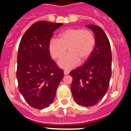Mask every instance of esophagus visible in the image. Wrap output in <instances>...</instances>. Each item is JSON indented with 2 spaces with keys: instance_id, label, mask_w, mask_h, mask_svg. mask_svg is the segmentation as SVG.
Here are the masks:
<instances>
[{
  "instance_id": "34e87169",
  "label": "esophagus",
  "mask_w": 131,
  "mask_h": 131,
  "mask_svg": "<svg viewBox=\"0 0 131 131\" xmlns=\"http://www.w3.org/2000/svg\"><path fill=\"white\" fill-rule=\"evenodd\" d=\"M69 72H70V71H69V70H64V71H63L64 75H68V74L69 73Z\"/></svg>"
}]
</instances>
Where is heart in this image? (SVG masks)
<instances>
[{
    "mask_svg": "<svg viewBox=\"0 0 131 131\" xmlns=\"http://www.w3.org/2000/svg\"><path fill=\"white\" fill-rule=\"evenodd\" d=\"M96 43L95 36L92 31L83 29H68L62 31L58 39L52 38L48 42V52L54 60H59L60 68L70 69L77 66L80 60H87L92 54Z\"/></svg>",
    "mask_w": 131,
    "mask_h": 131,
    "instance_id": "obj_1",
    "label": "heart"
}]
</instances>
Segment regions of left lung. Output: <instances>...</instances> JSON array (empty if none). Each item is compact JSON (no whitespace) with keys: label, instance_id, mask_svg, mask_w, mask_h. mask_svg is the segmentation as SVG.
Wrapping results in <instances>:
<instances>
[{"label":"left lung","instance_id":"left-lung-1","mask_svg":"<svg viewBox=\"0 0 131 131\" xmlns=\"http://www.w3.org/2000/svg\"><path fill=\"white\" fill-rule=\"evenodd\" d=\"M94 33L95 47L85 63L69 75L71 91L77 104L90 107L97 104L108 89L112 76V50L107 35L101 27L88 25Z\"/></svg>","mask_w":131,"mask_h":131}]
</instances>
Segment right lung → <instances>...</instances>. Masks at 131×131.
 I'll list each match as a JSON object with an SVG mask.
<instances>
[{
	"label": "right lung",
	"mask_w": 131,
	"mask_h": 131,
	"mask_svg": "<svg viewBox=\"0 0 131 131\" xmlns=\"http://www.w3.org/2000/svg\"><path fill=\"white\" fill-rule=\"evenodd\" d=\"M63 24L39 21L25 31L18 48L16 77L25 101L36 109L47 107L54 100L63 77L48 52L53 32Z\"/></svg>",
	"instance_id": "obj_1"
}]
</instances>
